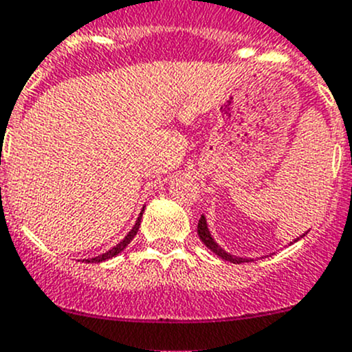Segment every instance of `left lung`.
<instances>
[{
    "label": "left lung",
    "mask_w": 352,
    "mask_h": 352,
    "mask_svg": "<svg viewBox=\"0 0 352 352\" xmlns=\"http://www.w3.org/2000/svg\"><path fill=\"white\" fill-rule=\"evenodd\" d=\"M307 233H308V232H307ZM307 233H303V235H301L300 239H303V236L307 235ZM197 235H199V239L202 240V243H204L206 247L209 248V250L214 252V254L218 255V257L225 258V261L233 262V264H243V262H250V261H252V258H247V257H239V255H232V254H228V252H226L225 248L219 247V245L216 243V240L212 239L211 232H209V228H208V221H206L204 216H201V219H199V223H197ZM300 239H296V240H294V242H298V240H300Z\"/></svg>",
    "instance_id": "1"
}]
</instances>
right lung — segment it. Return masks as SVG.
I'll return each instance as SVG.
<instances>
[{"instance_id":"right-lung-1","label":"right lung","mask_w":352,"mask_h":352,"mask_svg":"<svg viewBox=\"0 0 352 352\" xmlns=\"http://www.w3.org/2000/svg\"><path fill=\"white\" fill-rule=\"evenodd\" d=\"M143 211H144V206H143V209H141L140 216H138L136 223H134L133 230H131V232L127 233L126 236H124V240H120V242L117 243L116 247H112V248H110V250L105 252V254H100V255H97V257H91V258H83V261H85V262H88V264H97V262L109 261V258H112V257H116V255H119L120 252H122L124 248H126L127 245L131 243V240H133L134 236H136L138 230H140V225H141V218H143Z\"/></svg>"}]
</instances>
